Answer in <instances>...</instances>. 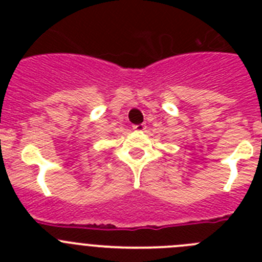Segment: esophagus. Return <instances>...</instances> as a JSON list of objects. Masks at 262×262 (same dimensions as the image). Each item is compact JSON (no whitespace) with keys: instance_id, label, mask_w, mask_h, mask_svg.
<instances>
[{"instance_id":"obj_1","label":"esophagus","mask_w":262,"mask_h":262,"mask_svg":"<svg viewBox=\"0 0 262 262\" xmlns=\"http://www.w3.org/2000/svg\"><path fill=\"white\" fill-rule=\"evenodd\" d=\"M134 129L135 131H139V133H142V131H144L145 128H147V126H145L144 123H140V124H135V126H133Z\"/></svg>"}]
</instances>
